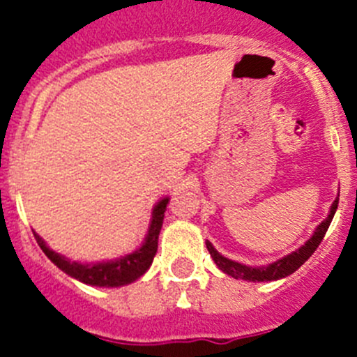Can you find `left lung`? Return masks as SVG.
Instances as JSON below:
<instances>
[{"label":"left lung","mask_w":357,"mask_h":357,"mask_svg":"<svg viewBox=\"0 0 357 357\" xmlns=\"http://www.w3.org/2000/svg\"><path fill=\"white\" fill-rule=\"evenodd\" d=\"M336 209H338V198L334 200L333 207H331L329 216H327L326 220L320 223V225H318V229H317V232L313 234V238L309 239L304 247H301L296 252H293V254L286 255L284 259H279L277 263L268 264V266L252 268V266H245V264L236 263V261L227 259V257H223V255H220L216 250H214V247L211 245L209 241H206L207 250H209L211 257H213V261L216 263V266L220 268L222 272H225L227 275L234 277V279H245V280H252V282H263V280L282 279V277H288L289 273L296 272V270H298V268H301L302 264H304L305 261H307L309 257L314 254V250H317L318 245H320L321 239H324V236H326L331 222H333Z\"/></svg>","instance_id":"obj_1"}]
</instances>
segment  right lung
Returning <instances> with one entry per match:
<instances>
[{
  "label": "right lung",
  "instance_id": "obj_1",
  "mask_svg": "<svg viewBox=\"0 0 357 357\" xmlns=\"http://www.w3.org/2000/svg\"><path fill=\"white\" fill-rule=\"evenodd\" d=\"M168 206V198L160 200L159 204L153 209V216H151V225L148 230V236L144 239V245L135 250L134 254L127 255V257H121L118 261H110V263H98V264H78L71 263L69 259L59 255L56 252L50 250L46 247V243L43 241V238H39L37 234L36 239L39 243L40 250L48 255V259H52V263H55L56 266L61 268L62 272H66L68 275L75 277V279L82 280L85 284L93 286H103V288H116V286L130 284L135 279H139L148 268H150L151 261L157 254V241H159V232L160 227H162L164 220V211Z\"/></svg>",
  "mask_w": 357,
  "mask_h": 357
}]
</instances>
